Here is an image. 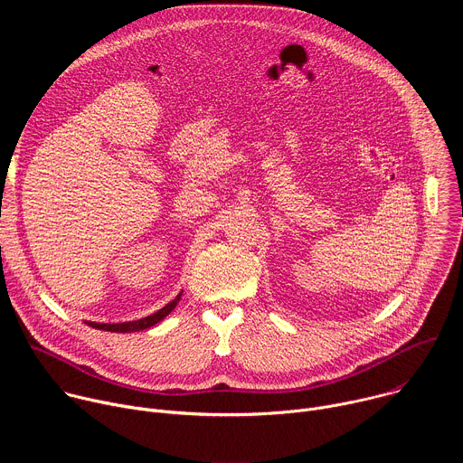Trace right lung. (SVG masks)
<instances>
[{
    "label": "right lung",
    "instance_id": "add662e5",
    "mask_svg": "<svg viewBox=\"0 0 463 463\" xmlns=\"http://www.w3.org/2000/svg\"><path fill=\"white\" fill-rule=\"evenodd\" d=\"M181 293L172 302H168L165 307H161L159 311H156V313H152V315H148L145 318H139V320H128V322H117V324H102V322H90V320H86V324L95 327V329H104V332H113V334L141 332V329H148V327L156 326L157 322H161L166 315H170L174 311V307L177 306V302L181 300Z\"/></svg>",
    "mask_w": 463,
    "mask_h": 463
}]
</instances>
